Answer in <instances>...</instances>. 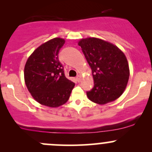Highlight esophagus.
<instances>
[{
  "label": "esophagus",
  "mask_w": 152,
  "mask_h": 152,
  "mask_svg": "<svg viewBox=\"0 0 152 152\" xmlns=\"http://www.w3.org/2000/svg\"><path fill=\"white\" fill-rule=\"evenodd\" d=\"M76 81H77L78 82H81V76H78L77 77H76Z\"/></svg>",
  "instance_id": "obj_1"
}]
</instances>
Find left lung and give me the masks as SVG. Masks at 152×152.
I'll return each mask as SVG.
<instances>
[{
  "label": "left lung",
  "mask_w": 152,
  "mask_h": 152,
  "mask_svg": "<svg viewBox=\"0 0 152 152\" xmlns=\"http://www.w3.org/2000/svg\"><path fill=\"white\" fill-rule=\"evenodd\" d=\"M78 44L91 67L94 80V87L87 92L88 99L100 105L118 99L129 78L124 52L114 44L96 37L82 38Z\"/></svg>",
  "instance_id": "8db88e82"
}]
</instances>
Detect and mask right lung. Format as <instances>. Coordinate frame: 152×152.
<instances>
[{"mask_svg": "<svg viewBox=\"0 0 152 152\" xmlns=\"http://www.w3.org/2000/svg\"><path fill=\"white\" fill-rule=\"evenodd\" d=\"M65 42V39L56 37L42 43L29 56L24 67V80L32 97L52 108L65 104L75 86L65 77L58 59Z\"/></svg>", "mask_w": 152, "mask_h": 152, "instance_id": "right-lung-1", "label": "right lung"}]
</instances>
